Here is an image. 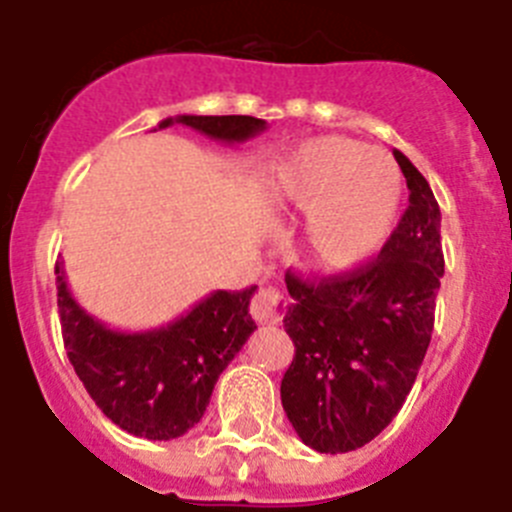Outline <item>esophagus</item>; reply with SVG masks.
Wrapping results in <instances>:
<instances>
[{
	"instance_id": "1",
	"label": "esophagus",
	"mask_w": 512,
	"mask_h": 512,
	"mask_svg": "<svg viewBox=\"0 0 512 512\" xmlns=\"http://www.w3.org/2000/svg\"><path fill=\"white\" fill-rule=\"evenodd\" d=\"M287 312V300L277 287H264L256 292L251 300V315L259 325H277L282 323Z\"/></svg>"
}]
</instances>
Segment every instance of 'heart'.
I'll return each mask as SVG.
<instances>
[{
	"mask_svg": "<svg viewBox=\"0 0 512 512\" xmlns=\"http://www.w3.org/2000/svg\"><path fill=\"white\" fill-rule=\"evenodd\" d=\"M269 197L279 207H305L300 248L312 266L346 271L369 259L390 233L400 171L379 148L323 135L279 158Z\"/></svg>",
	"mask_w": 512,
	"mask_h": 512,
	"instance_id": "1",
	"label": "heart"
}]
</instances>
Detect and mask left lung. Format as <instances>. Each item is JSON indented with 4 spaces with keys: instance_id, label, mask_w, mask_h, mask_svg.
Returning a JSON list of instances; mask_svg holds the SVG:
<instances>
[{
    "instance_id": "1",
    "label": "left lung",
    "mask_w": 512,
    "mask_h": 512,
    "mask_svg": "<svg viewBox=\"0 0 512 512\" xmlns=\"http://www.w3.org/2000/svg\"><path fill=\"white\" fill-rule=\"evenodd\" d=\"M410 197L390 241L341 277L287 271L284 330L295 359L282 405L305 446L346 454L377 438L400 413L428 351L443 277L441 210L425 176L395 151Z\"/></svg>"
}]
</instances>
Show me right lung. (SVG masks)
<instances>
[{"mask_svg": "<svg viewBox=\"0 0 512 512\" xmlns=\"http://www.w3.org/2000/svg\"><path fill=\"white\" fill-rule=\"evenodd\" d=\"M182 122L223 143H243L266 130L248 115H179L158 128ZM63 346L89 397L115 425L151 441H171L200 423L217 377L248 341L253 323L248 305L256 287L217 289L187 315L153 330H112L89 315L71 295L61 261L56 264Z\"/></svg>", "mask_w": 512, "mask_h": 512, "instance_id": "1", "label": "right lung"}]
</instances>
